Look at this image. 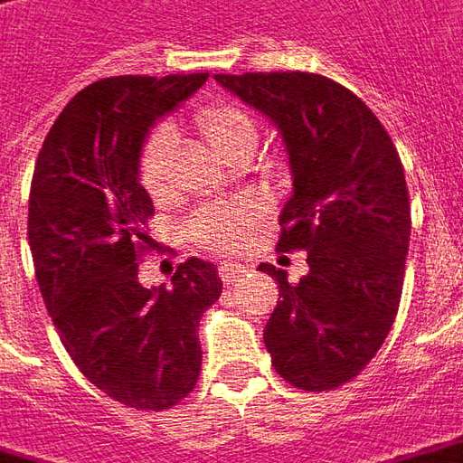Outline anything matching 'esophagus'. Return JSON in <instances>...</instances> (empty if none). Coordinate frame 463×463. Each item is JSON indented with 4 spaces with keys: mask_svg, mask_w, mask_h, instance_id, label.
<instances>
[{
    "mask_svg": "<svg viewBox=\"0 0 463 463\" xmlns=\"http://www.w3.org/2000/svg\"><path fill=\"white\" fill-rule=\"evenodd\" d=\"M249 271L244 264H236V261H224V264L219 266V276H222V281L224 283H236L244 273Z\"/></svg>",
    "mask_w": 463,
    "mask_h": 463,
    "instance_id": "esophagus-1",
    "label": "esophagus"
}]
</instances>
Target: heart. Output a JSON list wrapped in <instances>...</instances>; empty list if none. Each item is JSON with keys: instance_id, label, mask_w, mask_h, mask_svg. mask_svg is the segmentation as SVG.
Masks as SVG:
<instances>
[{"instance_id": "heart-1", "label": "heart", "mask_w": 463, "mask_h": 463, "mask_svg": "<svg viewBox=\"0 0 463 463\" xmlns=\"http://www.w3.org/2000/svg\"><path fill=\"white\" fill-rule=\"evenodd\" d=\"M194 125L204 143L217 150L222 157H229L239 147H254L256 123L244 108L204 106L194 113ZM177 153V135L172 128H157L150 133L140 155V182L147 194L155 199H165L170 192V167ZM259 217V207L254 204H222L197 212L190 222V236L204 249L212 251H229L244 241L249 229L254 227Z\"/></svg>"}]
</instances>
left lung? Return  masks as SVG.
Segmentation results:
<instances>
[{
  "label": "left lung",
  "mask_w": 463,
  "mask_h": 463,
  "mask_svg": "<svg viewBox=\"0 0 463 463\" xmlns=\"http://www.w3.org/2000/svg\"><path fill=\"white\" fill-rule=\"evenodd\" d=\"M281 133L291 170L279 251H308L298 283L271 264L279 303L264 328L273 370L323 392L350 383L383 347L400 308L410 194L390 135L360 98L316 73L214 76Z\"/></svg>",
  "instance_id": "left-lung-1"
}]
</instances>
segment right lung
<instances>
[{
	"label": "right lung",
	"instance_id": "right-lung-1",
	"mask_svg": "<svg viewBox=\"0 0 463 463\" xmlns=\"http://www.w3.org/2000/svg\"><path fill=\"white\" fill-rule=\"evenodd\" d=\"M207 76L90 83L61 110L33 170L29 246L43 303L80 373L135 410L162 411L192 392L199 318L222 293L219 271L202 259L177 266L167 288L137 281L155 214L140 184L145 140Z\"/></svg>",
	"mask_w": 463,
	"mask_h": 463
}]
</instances>
